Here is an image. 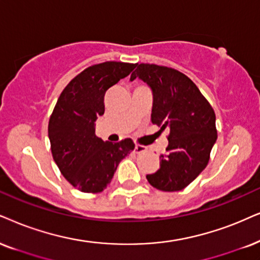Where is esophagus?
<instances>
[{
  "mask_svg": "<svg viewBox=\"0 0 260 260\" xmlns=\"http://www.w3.org/2000/svg\"><path fill=\"white\" fill-rule=\"evenodd\" d=\"M147 150V147L146 146H143V145H137L134 146V152L136 153H143V152H145V151Z\"/></svg>",
  "mask_w": 260,
  "mask_h": 260,
  "instance_id": "34e87169",
  "label": "esophagus"
}]
</instances>
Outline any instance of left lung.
<instances>
[{"mask_svg": "<svg viewBox=\"0 0 260 260\" xmlns=\"http://www.w3.org/2000/svg\"><path fill=\"white\" fill-rule=\"evenodd\" d=\"M131 80L139 78L152 90L151 121L169 128L168 146L159 156V169L146 175L154 188L176 192L189 185L205 169L217 139L211 104L190 79L174 68L137 63Z\"/></svg>", "mask_w": 260, "mask_h": 260, "instance_id": "1", "label": "left lung"}]
</instances>
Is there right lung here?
<instances>
[{
  "label": "right lung",
  "instance_id": "add662e5",
  "mask_svg": "<svg viewBox=\"0 0 260 260\" xmlns=\"http://www.w3.org/2000/svg\"><path fill=\"white\" fill-rule=\"evenodd\" d=\"M136 68L107 61L79 73L63 88L49 120L51 153L64 179L84 193L107 188L121 159L134 150L132 139L119 143L96 137L94 122L104 114V94Z\"/></svg>",
  "mask_w": 260,
  "mask_h": 260
}]
</instances>
